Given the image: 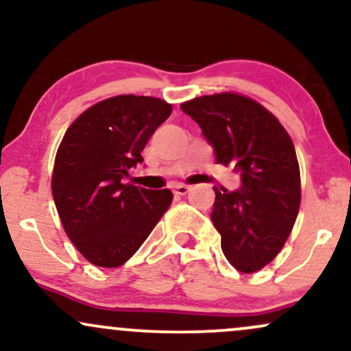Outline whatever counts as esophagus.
Returning <instances> with one entry per match:
<instances>
[{"mask_svg":"<svg viewBox=\"0 0 351 351\" xmlns=\"http://www.w3.org/2000/svg\"><path fill=\"white\" fill-rule=\"evenodd\" d=\"M189 189H191V188L186 186V184H176V186L173 188V193H175L176 196H184L189 191Z\"/></svg>","mask_w":351,"mask_h":351,"instance_id":"34e87169","label":"esophagus"}]
</instances>
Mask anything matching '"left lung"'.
Listing matches in <instances>:
<instances>
[{
  "label": "left lung",
  "mask_w": 351,
  "mask_h": 351,
  "mask_svg": "<svg viewBox=\"0 0 351 351\" xmlns=\"http://www.w3.org/2000/svg\"><path fill=\"white\" fill-rule=\"evenodd\" d=\"M213 147L216 162L241 175L234 191L215 186L211 219L221 249L237 271L251 274L279 254L300 206V170L285 128L256 100L215 94L181 104Z\"/></svg>",
  "instance_id": "8db88e82"
}]
</instances>
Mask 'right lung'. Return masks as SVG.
<instances>
[{"mask_svg":"<svg viewBox=\"0 0 351 351\" xmlns=\"http://www.w3.org/2000/svg\"><path fill=\"white\" fill-rule=\"evenodd\" d=\"M170 114L162 99L117 95L87 108L67 128L56 155L52 196L64 231L88 263H127L170 206V189L125 183Z\"/></svg>","mask_w":351,"mask_h":351,"instance_id":"right-lung-1","label":"right lung"}]
</instances>
